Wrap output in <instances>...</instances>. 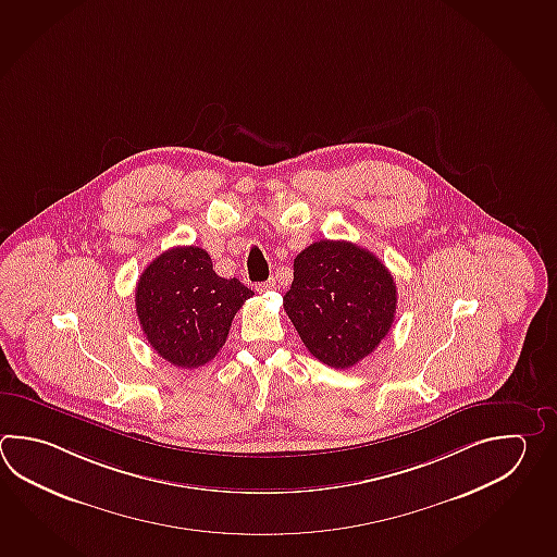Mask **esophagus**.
Here are the masks:
<instances>
[{
  "mask_svg": "<svg viewBox=\"0 0 557 557\" xmlns=\"http://www.w3.org/2000/svg\"><path fill=\"white\" fill-rule=\"evenodd\" d=\"M273 285H275V280H268V282H261V284H256V292H268V289H272Z\"/></svg>",
  "mask_w": 557,
  "mask_h": 557,
  "instance_id": "1",
  "label": "esophagus"
}]
</instances>
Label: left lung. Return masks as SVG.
I'll return each instance as SVG.
<instances>
[{
    "label": "left lung",
    "instance_id": "1",
    "mask_svg": "<svg viewBox=\"0 0 557 557\" xmlns=\"http://www.w3.org/2000/svg\"><path fill=\"white\" fill-rule=\"evenodd\" d=\"M284 307L307 351L333 369H349L385 339L397 285L371 251L319 239L297 253Z\"/></svg>",
    "mask_w": 557,
    "mask_h": 557
}]
</instances>
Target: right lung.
I'll list each match as a JSON object with an SVG mask.
<instances>
[{"instance_id":"right-lung-1","label":"right lung","mask_w":557,"mask_h":557,"mask_svg":"<svg viewBox=\"0 0 557 557\" xmlns=\"http://www.w3.org/2000/svg\"><path fill=\"white\" fill-rule=\"evenodd\" d=\"M251 296L236 277L214 272L208 251L178 246L150 261L138 277L135 304L152 349L174 367L196 369L216 357Z\"/></svg>"}]
</instances>
